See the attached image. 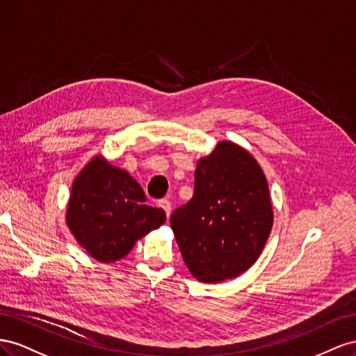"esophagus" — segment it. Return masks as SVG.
<instances>
[{
	"label": "esophagus",
	"instance_id": "esophagus-1",
	"mask_svg": "<svg viewBox=\"0 0 356 356\" xmlns=\"http://www.w3.org/2000/svg\"><path fill=\"white\" fill-rule=\"evenodd\" d=\"M158 206H159L161 209H164V211L167 213V216H170V213H171V202H170L167 198L159 200V201H158Z\"/></svg>",
	"mask_w": 356,
	"mask_h": 356
}]
</instances>
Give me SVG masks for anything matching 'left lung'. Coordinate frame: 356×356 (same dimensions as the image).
I'll list each match as a JSON object with an SVG mask.
<instances>
[{
  "mask_svg": "<svg viewBox=\"0 0 356 356\" xmlns=\"http://www.w3.org/2000/svg\"><path fill=\"white\" fill-rule=\"evenodd\" d=\"M171 229L201 282L237 277L258 259L273 227L267 179L248 150L220 141L201 158L194 197L172 211Z\"/></svg>",
  "mask_w": 356,
  "mask_h": 356,
  "instance_id": "left-lung-1",
  "label": "left lung"
}]
</instances>
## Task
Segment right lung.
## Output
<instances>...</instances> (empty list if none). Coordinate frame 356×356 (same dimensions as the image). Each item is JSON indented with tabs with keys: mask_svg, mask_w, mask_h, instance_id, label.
<instances>
[{
	"mask_svg": "<svg viewBox=\"0 0 356 356\" xmlns=\"http://www.w3.org/2000/svg\"><path fill=\"white\" fill-rule=\"evenodd\" d=\"M165 222V211L146 204L141 186L125 170L94 158L76 177L67 225L90 257L113 262Z\"/></svg>",
	"mask_w": 356,
	"mask_h": 356,
	"instance_id": "add662e5",
	"label": "right lung"
}]
</instances>
